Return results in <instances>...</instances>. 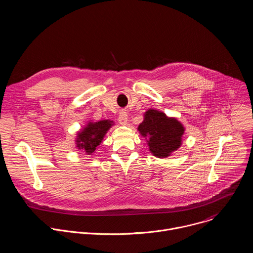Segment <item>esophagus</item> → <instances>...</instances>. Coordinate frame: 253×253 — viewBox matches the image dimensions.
<instances>
[{
  "label": "esophagus",
  "mask_w": 253,
  "mask_h": 253,
  "mask_svg": "<svg viewBox=\"0 0 253 253\" xmlns=\"http://www.w3.org/2000/svg\"><path fill=\"white\" fill-rule=\"evenodd\" d=\"M118 121H119V123H120L121 125H126V124H127L128 116H127V113H126L125 111H121V112H120Z\"/></svg>",
  "instance_id": "34e87169"
}]
</instances>
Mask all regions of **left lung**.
Instances as JSON below:
<instances>
[{"label":"left lung","instance_id":"obj_1","mask_svg":"<svg viewBox=\"0 0 253 253\" xmlns=\"http://www.w3.org/2000/svg\"><path fill=\"white\" fill-rule=\"evenodd\" d=\"M138 131L146 139L149 150L155 157L166 158L181 146L185 128L176 118L149 109L144 113V120L138 126Z\"/></svg>","mask_w":253,"mask_h":253}]
</instances>
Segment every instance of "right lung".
<instances>
[{"label":"right lung","mask_w":253,"mask_h":253,"mask_svg":"<svg viewBox=\"0 0 253 253\" xmlns=\"http://www.w3.org/2000/svg\"><path fill=\"white\" fill-rule=\"evenodd\" d=\"M114 122L111 120H101L98 122H88L87 125L77 133L76 147L84 150L87 155L95 152L97 146L103 141L106 133L108 132Z\"/></svg>","instance_id":"add662e5"}]
</instances>
